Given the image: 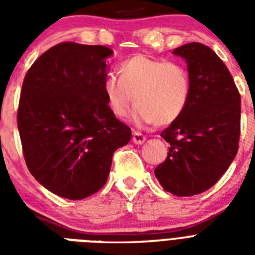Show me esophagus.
I'll use <instances>...</instances> for the list:
<instances>
[{
	"mask_svg": "<svg viewBox=\"0 0 255 255\" xmlns=\"http://www.w3.org/2000/svg\"><path fill=\"white\" fill-rule=\"evenodd\" d=\"M145 140H147V137L143 133H140V132H133L132 133V141L135 144H143Z\"/></svg>",
	"mask_w": 255,
	"mask_h": 255,
	"instance_id": "1",
	"label": "esophagus"
}]
</instances>
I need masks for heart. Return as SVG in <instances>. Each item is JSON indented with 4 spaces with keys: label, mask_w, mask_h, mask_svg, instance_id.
I'll return each instance as SVG.
<instances>
[{
    "label": "heart",
    "mask_w": 255,
    "mask_h": 255,
    "mask_svg": "<svg viewBox=\"0 0 255 255\" xmlns=\"http://www.w3.org/2000/svg\"><path fill=\"white\" fill-rule=\"evenodd\" d=\"M119 77L108 74L102 91L108 110L124 118L135 100L132 115L136 126H167L185 111L189 103V73L177 62L137 54L122 62Z\"/></svg>",
    "instance_id": "obj_1"
}]
</instances>
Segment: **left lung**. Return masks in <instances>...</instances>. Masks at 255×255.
<instances>
[{"instance_id": "obj_1", "label": "left lung", "mask_w": 255, "mask_h": 255, "mask_svg": "<svg viewBox=\"0 0 255 255\" xmlns=\"http://www.w3.org/2000/svg\"><path fill=\"white\" fill-rule=\"evenodd\" d=\"M173 54L185 59L192 91L185 111L161 133L170 147L155 174L164 190L184 197L212 188L237 155L241 96L210 47L192 42Z\"/></svg>"}]
</instances>
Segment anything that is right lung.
Instances as JSON below:
<instances>
[{
	"label": "right lung",
	"mask_w": 255,
	"mask_h": 255,
	"mask_svg": "<svg viewBox=\"0 0 255 255\" xmlns=\"http://www.w3.org/2000/svg\"><path fill=\"white\" fill-rule=\"evenodd\" d=\"M112 54L107 46L63 42L34 62L22 85L17 124L26 165L61 197L98 192L114 152L131 139L102 91Z\"/></svg>",
	"instance_id": "right-lung-1"
}]
</instances>
